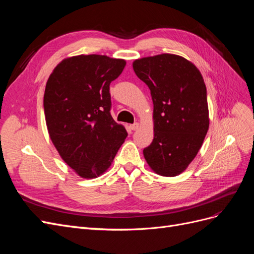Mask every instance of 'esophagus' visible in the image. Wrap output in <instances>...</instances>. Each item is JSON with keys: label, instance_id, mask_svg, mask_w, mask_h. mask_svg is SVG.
<instances>
[{"label": "esophagus", "instance_id": "obj_1", "mask_svg": "<svg viewBox=\"0 0 254 254\" xmlns=\"http://www.w3.org/2000/svg\"><path fill=\"white\" fill-rule=\"evenodd\" d=\"M139 127H140V124H139V123H134V124L130 125V128H131V129L133 130V131H135V130L139 129Z\"/></svg>", "mask_w": 254, "mask_h": 254}]
</instances>
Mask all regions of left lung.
I'll return each mask as SVG.
<instances>
[{
  "label": "left lung",
  "mask_w": 254,
  "mask_h": 254,
  "mask_svg": "<svg viewBox=\"0 0 254 254\" xmlns=\"http://www.w3.org/2000/svg\"><path fill=\"white\" fill-rule=\"evenodd\" d=\"M133 71L147 84L153 103V140L143 153L151 170L175 177L187 170L209 130L206 88L201 73L174 54L136 59Z\"/></svg>",
  "instance_id": "8db88e82"
}]
</instances>
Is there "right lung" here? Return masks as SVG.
Returning <instances> with one entry per match:
<instances>
[{"mask_svg":"<svg viewBox=\"0 0 254 254\" xmlns=\"http://www.w3.org/2000/svg\"><path fill=\"white\" fill-rule=\"evenodd\" d=\"M124 59L105 55L65 58L50 75L43 107L51 140L81 178L103 175L127 131L110 113L109 86L124 70Z\"/></svg>","mask_w":254,"mask_h":254,"instance_id":"1","label":"right lung"}]
</instances>
